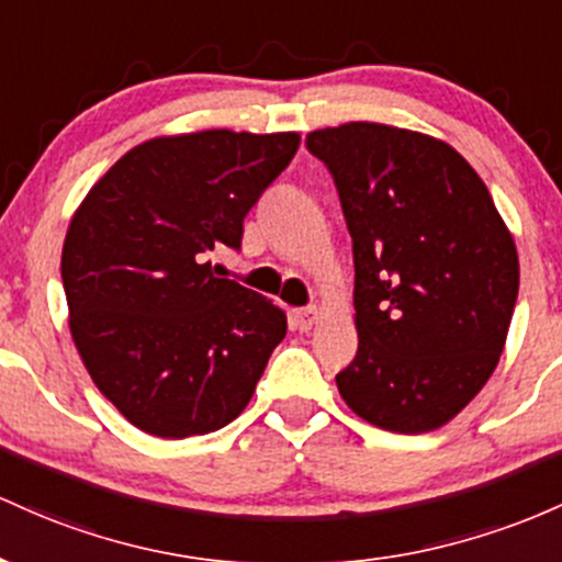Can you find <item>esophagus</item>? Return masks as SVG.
<instances>
[{
	"label": "esophagus",
	"mask_w": 562,
	"mask_h": 562,
	"mask_svg": "<svg viewBox=\"0 0 562 562\" xmlns=\"http://www.w3.org/2000/svg\"><path fill=\"white\" fill-rule=\"evenodd\" d=\"M318 307H302V311H294V324L300 326V331L313 329V324L318 321Z\"/></svg>",
	"instance_id": "esophagus-1"
}]
</instances>
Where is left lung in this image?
Returning a JSON list of instances; mask_svg holds the SVG:
<instances>
[{"mask_svg":"<svg viewBox=\"0 0 562 562\" xmlns=\"http://www.w3.org/2000/svg\"><path fill=\"white\" fill-rule=\"evenodd\" d=\"M305 143L329 167L356 262L358 352L339 395L382 430H438L499 363L520 283L513 233L438 137L348 122Z\"/></svg>","mask_w":562,"mask_h":562,"instance_id":"obj_1","label":"left lung"}]
</instances>
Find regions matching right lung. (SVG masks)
Wrapping results in <instances>:
<instances>
[{"instance_id":"add662e5","label":"right lung","mask_w":562,"mask_h":562,"mask_svg":"<svg viewBox=\"0 0 562 562\" xmlns=\"http://www.w3.org/2000/svg\"><path fill=\"white\" fill-rule=\"evenodd\" d=\"M297 148V132L154 137L74 212L60 257L68 326L92 382L137 430L206 435L251 401L286 315L217 279L206 257L241 247L244 217Z\"/></svg>"}]
</instances>
